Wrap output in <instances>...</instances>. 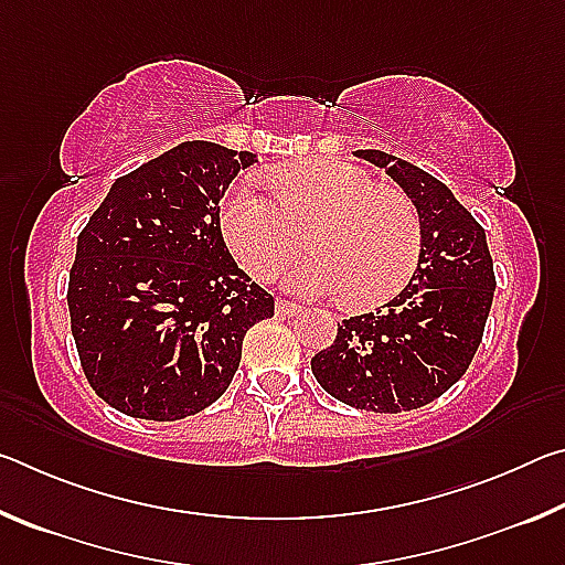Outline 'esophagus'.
Listing matches in <instances>:
<instances>
[{"mask_svg": "<svg viewBox=\"0 0 565 565\" xmlns=\"http://www.w3.org/2000/svg\"><path fill=\"white\" fill-rule=\"evenodd\" d=\"M301 311H303V306H299V303L276 299V313H281V317H299Z\"/></svg>", "mask_w": 565, "mask_h": 565, "instance_id": "obj_1", "label": "esophagus"}]
</instances>
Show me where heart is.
Here are the masks:
<instances>
[{
	"label": "heart",
	"mask_w": 565,
	"mask_h": 565,
	"mask_svg": "<svg viewBox=\"0 0 565 565\" xmlns=\"http://www.w3.org/2000/svg\"><path fill=\"white\" fill-rule=\"evenodd\" d=\"M276 202L254 177L228 186L218 222L244 269L271 279L299 252L301 232L311 256L284 276L291 291H343L359 309L379 306L404 289L424 252L416 204L398 189L379 186L347 161L309 159L274 171Z\"/></svg>",
	"instance_id": "1"
}]
</instances>
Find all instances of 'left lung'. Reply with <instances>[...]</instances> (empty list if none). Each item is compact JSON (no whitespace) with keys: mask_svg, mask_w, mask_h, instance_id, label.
Listing matches in <instances>:
<instances>
[{"mask_svg":"<svg viewBox=\"0 0 565 565\" xmlns=\"http://www.w3.org/2000/svg\"><path fill=\"white\" fill-rule=\"evenodd\" d=\"M356 157L386 169L416 204L424 252L404 291L343 321L311 371L341 404L401 414L431 404L471 366L493 303V259L483 226L444 181L379 149Z\"/></svg>","mask_w":565,"mask_h":565,"instance_id":"8db88e82","label":"left lung"}]
</instances>
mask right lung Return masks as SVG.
<instances>
[{"label": "right lung", "mask_w": 565, "mask_h": 565, "mask_svg": "<svg viewBox=\"0 0 565 565\" xmlns=\"http://www.w3.org/2000/svg\"><path fill=\"white\" fill-rule=\"evenodd\" d=\"M256 154L184 141L114 181L76 238L72 337L84 376L121 414L194 416L224 394L274 296L228 254L218 202Z\"/></svg>", "instance_id": "obj_1"}]
</instances>
